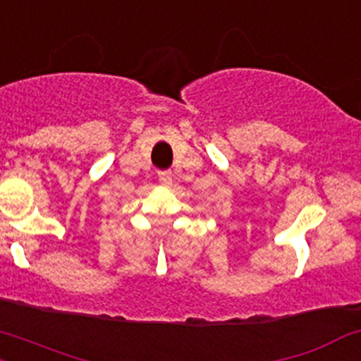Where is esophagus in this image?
I'll return each instance as SVG.
<instances>
[{"label":"esophagus","instance_id":"obj_1","mask_svg":"<svg viewBox=\"0 0 361 361\" xmlns=\"http://www.w3.org/2000/svg\"><path fill=\"white\" fill-rule=\"evenodd\" d=\"M159 183L169 187L173 183V173L171 171H159Z\"/></svg>","mask_w":361,"mask_h":361}]
</instances>
